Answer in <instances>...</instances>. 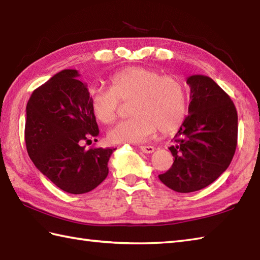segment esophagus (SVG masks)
I'll return each instance as SVG.
<instances>
[{
	"label": "esophagus",
	"instance_id": "1",
	"mask_svg": "<svg viewBox=\"0 0 260 260\" xmlns=\"http://www.w3.org/2000/svg\"><path fill=\"white\" fill-rule=\"evenodd\" d=\"M141 151L145 154H151L154 152V147L151 145H147V146H141Z\"/></svg>",
	"mask_w": 260,
	"mask_h": 260
}]
</instances>
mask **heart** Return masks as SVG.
I'll use <instances>...</instances> for the list:
<instances>
[{
  "instance_id": "obj_1",
  "label": "heart",
  "mask_w": 260,
  "mask_h": 260,
  "mask_svg": "<svg viewBox=\"0 0 260 260\" xmlns=\"http://www.w3.org/2000/svg\"><path fill=\"white\" fill-rule=\"evenodd\" d=\"M110 89L95 88L90 92L93 115L103 124L117 118L120 101L129 103L133 117L108 132L112 143H144L156 133L176 131L187 114L189 97L185 84L176 76L145 67H132L110 76Z\"/></svg>"
}]
</instances>
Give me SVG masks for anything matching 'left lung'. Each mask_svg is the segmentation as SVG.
<instances>
[{"label": "left lung", "mask_w": 260, "mask_h": 260, "mask_svg": "<svg viewBox=\"0 0 260 260\" xmlns=\"http://www.w3.org/2000/svg\"><path fill=\"white\" fill-rule=\"evenodd\" d=\"M190 87L189 115L169 147L174 162L159 174L163 183L176 192L201 190L228 169L235 155L238 115L230 97L208 76L186 78Z\"/></svg>", "instance_id": "obj_1"}]
</instances>
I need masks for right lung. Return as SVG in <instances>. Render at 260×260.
I'll use <instances>...</instances> for the list:
<instances>
[{
	"mask_svg": "<svg viewBox=\"0 0 260 260\" xmlns=\"http://www.w3.org/2000/svg\"><path fill=\"white\" fill-rule=\"evenodd\" d=\"M64 69L32 92L26 105L25 144L33 164L53 184L71 194L95 189L108 175L116 148H89L99 134L87 85Z\"/></svg>",
	"mask_w": 260,
	"mask_h": 260,
	"instance_id": "add662e5",
	"label": "right lung"
}]
</instances>
